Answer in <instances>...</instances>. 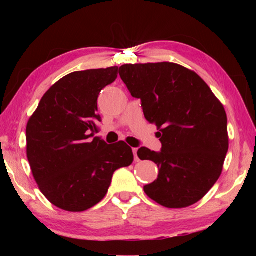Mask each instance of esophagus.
Masks as SVG:
<instances>
[{
  "instance_id": "esophagus-1",
  "label": "esophagus",
  "mask_w": 256,
  "mask_h": 256,
  "mask_svg": "<svg viewBox=\"0 0 256 256\" xmlns=\"http://www.w3.org/2000/svg\"><path fill=\"white\" fill-rule=\"evenodd\" d=\"M132 152H134V160H135V162H138V149L136 148H134L132 149Z\"/></svg>"
}]
</instances>
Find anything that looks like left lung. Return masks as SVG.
<instances>
[{
  "label": "left lung",
  "instance_id": "1",
  "mask_svg": "<svg viewBox=\"0 0 256 256\" xmlns=\"http://www.w3.org/2000/svg\"><path fill=\"white\" fill-rule=\"evenodd\" d=\"M118 73L160 130V152L146 146L138 152L160 170L143 188L146 196L169 208L196 204L218 180L228 152L222 104L197 73L174 62L126 64Z\"/></svg>",
  "mask_w": 256,
  "mask_h": 256
}]
</instances>
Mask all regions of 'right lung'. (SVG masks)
<instances>
[{"mask_svg":"<svg viewBox=\"0 0 256 256\" xmlns=\"http://www.w3.org/2000/svg\"><path fill=\"white\" fill-rule=\"evenodd\" d=\"M118 68L76 71L42 98L26 124V156L48 202L70 212L86 211L106 196L115 170L134 160L127 143L93 138L98 96L118 78Z\"/></svg>","mask_w":256,"mask_h":256,"instance_id":"1","label":"right lung"}]
</instances>
